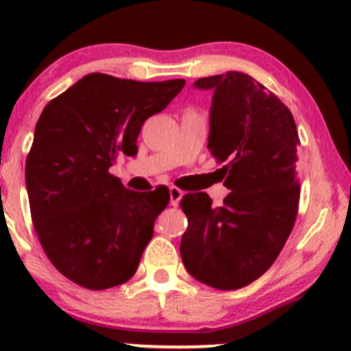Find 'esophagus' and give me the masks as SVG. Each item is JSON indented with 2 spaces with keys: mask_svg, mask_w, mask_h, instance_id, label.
Masks as SVG:
<instances>
[{
  "mask_svg": "<svg viewBox=\"0 0 351 351\" xmlns=\"http://www.w3.org/2000/svg\"><path fill=\"white\" fill-rule=\"evenodd\" d=\"M169 193H171V205L172 207H177L180 204V200H182L184 192L177 187H171L169 189Z\"/></svg>",
  "mask_w": 351,
  "mask_h": 351,
  "instance_id": "obj_1",
  "label": "esophagus"
}]
</instances>
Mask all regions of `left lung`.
Masks as SVG:
<instances>
[{
	"label": "left lung",
	"instance_id": "1",
	"mask_svg": "<svg viewBox=\"0 0 351 351\" xmlns=\"http://www.w3.org/2000/svg\"><path fill=\"white\" fill-rule=\"evenodd\" d=\"M193 85L213 90L208 149L225 162L232 192L220 207L205 192L182 197L189 226L180 256L197 281L240 289L273 266L294 228L299 134L289 108L246 73L204 77Z\"/></svg>",
	"mask_w": 351,
	"mask_h": 351
}]
</instances>
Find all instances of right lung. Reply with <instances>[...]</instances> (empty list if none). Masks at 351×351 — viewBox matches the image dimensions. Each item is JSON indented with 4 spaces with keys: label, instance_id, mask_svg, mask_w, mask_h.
<instances>
[{
    "label": "right lung",
    "instance_id": "obj_1",
    "mask_svg": "<svg viewBox=\"0 0 351 351\" xmlns=\"http://www.w3.org/2000/svg\"><path fill=\"white\" fill-rule=\"evenodd\" d=\"M185 80L88 73L45 105L26 160L32 223L51 263L85 289L119 286L138 269L169 189L134 192L110 174L136 156L139 131Z\"/></svg>",
    "mask_w": 351,
    "mask_h": 351
}]
</instances>
